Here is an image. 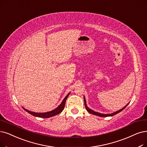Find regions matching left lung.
Returning a JSON list of instances; mask_svg holds the SVG:
<instances>
[{
  "instance_id": "1",
  "label": "left lung",
  "mask_w": 147,
  "mask_h": 147,
  "mask_svg": "<svg viewBox=\"0 0 147 147\" xmlns=\"http://www.w3.org/2000/svg\"><path fill=\"white\" fill-rule=\"evenodd\" d=\"M84 100L85 107H86V110H87L88 112L90 113H91V114H92V115H96V116H100V117L112 116H113V115H116V114H118V113L121 112V111H122L123 110H124V109L127 106V105H128V104H129V103H128V104L125 105V106H124V107H123L122 109H120L119 110H118V111H115V112H114V113H110V114H102V113H99V112H97V111H95L94 110H92V109H90L89 107H87V104H86V98H85L84 96Z\"/></svg>"
}]
</instances>
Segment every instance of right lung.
<instances>
[{
	"instance_id": "add662e5",
	"label": "right lung",
	"mask_w": 147,
	"mask_h": 147,
	"mask_svg": "<svg viewBox=\"0 0 147 147\" xmlns=\"http://www.w3.org/2000/svg\"><path fill=\"white\" fill-rule=\"evenodd\" d=\"M70 93H69L67 95H66V96L64 98V99L63 100V101L61 102V103L58 105V106L54 110H52V111H48V112H45V113H36V112H34V111H29L26 109H25L24 107H23V109H24L26 111H27L28 113H29V114H31L34 116L36 117H39V118H50V117L55 116L58 114L60 113L61 111L63 110L64 106H65V103H66V101L68 97V96L69 95Z\"/></svg>"
}]
</instances>
